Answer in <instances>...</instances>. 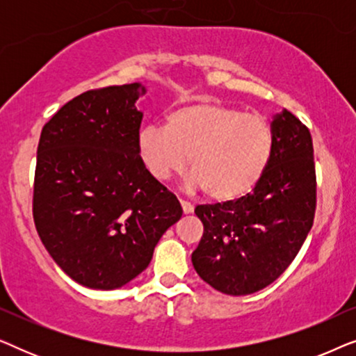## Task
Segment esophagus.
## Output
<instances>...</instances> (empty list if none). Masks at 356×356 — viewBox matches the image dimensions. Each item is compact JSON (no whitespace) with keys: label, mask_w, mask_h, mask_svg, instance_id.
Segmentation results:
<instances>
[{"label":"esophagus","mask_w":356,"mask_h":356,"mask_svg":"<svg viewBox=\"0 0 356 356\" xmlns=\"http://www.w3.org/2000/svg\"><path fill=\"white\" fill-rule=\"evenodd\" d=\"M179 204H181V209H183V212L184 213H193L194 212V206L191 202H188V201H179Z\"/></svg>","instance_id":"1"}]
</instances>
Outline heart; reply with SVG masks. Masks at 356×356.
Returning <instances> with one entry per match:
<instances>
[{
  "label": "heart",
  "mask_w": 356,
  "mask_h": 356,
  "mask_svg": "<svg viewBox=\"0 0 356 356\" xmlns=\"http://www.w3.org/2000/svg\"><path fill=\"white\" fill-rule=\"evenodd\" d=\"M138 149L145 170L159 181L181 172L188 160L189 186L204 189L212 201L230 202L261 181L274 133L262 115L218 102H193L170 111L165 128L144 126Z\"/></svg>",
  "instance_id": "obj_1"
}]
</instances>
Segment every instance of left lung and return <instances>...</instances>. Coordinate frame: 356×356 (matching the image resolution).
Here are the masks:
<instances>
[{
  "label": "left lung",
  "instance_id": "1",
  "mask_svg": "<svg viewBox=\"0 0 356 356\" xmlns=\"http://www.w3.org/2000/svg\"><path fill=\"white\" fill-rule=\"evenodd\" d=\"M274 150L252 193L197 206L204 233L191 261L225 295L256 293L284 274L313 227L316 172L309 129L289 110L270 123Z\"/></svg>",
  "mask_w": 356,
  "mask_h": 356
}]
</instances>
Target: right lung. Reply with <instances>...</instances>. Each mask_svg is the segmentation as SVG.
Masks as SVG:
<instances>
[{
  "instance_id": "right-lung-1",
  "label": "right lung",
  "mask_w": 356,
  "mask_h": 356,
  "mask_svg": "<svg viewBox=\"0 0 356 356\" xmlns=\"http://www.w3.org/2000/svg\"><path fill=\"white\" fill-rule=\"evenodd\" d=\"M145 94L139 82L87 90L43 126L33 183V222L61 270L95 290L121 289L152 259L183 216L140 160Z\"/></svg>"
}]
</instances>
